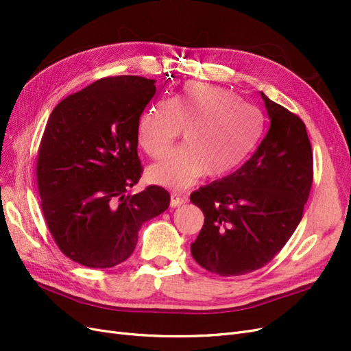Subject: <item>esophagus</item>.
<instances>
[{
	"mask_svg": "<svg viewBox=\"0 0 351 351\" xmlns=\"http://www.w3.org/2000/svg\"><path fill=\"white\" fill-rule=\"evenodd\" d=\"M186 202H187L186 196H182V195H178V193H171V202H169V205H171L173 208H177V206L184 205Z\"/></svg>",
	"mask_w": 351,
	"mask_h": 351,
	"instance_id": "esophagus-1",
	"label": "esophagus"
}]
</instances>
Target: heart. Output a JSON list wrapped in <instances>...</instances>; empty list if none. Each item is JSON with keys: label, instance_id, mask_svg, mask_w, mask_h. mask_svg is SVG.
Returning a JSON list of instances; mask_svg holds the SVG:
<instances>
[{"label": "heart", "instance_id": "1", "mask_svg": "<svg viewBox=\"0 0 351 351\" xmlns=\"http://www.w3.org/2000/svg\"><path fill=\"white\" fill-rule=\"evenodd\" d=\"M184 130L186 145L147 168L149 182L186 189L206 173L226 177L246 161L263 132L262 112L227 89L197 84L146 107L137 119V143L161 158Z\"/></svg>", "mask_w": 351, "mask_h": 351}]
</instances>
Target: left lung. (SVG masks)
I'll return each mask as SVG.
<instances>
[{
	"instance_id": "8db88e82",
	"label": "left lung",
	"mask_w": 351,
	"mask_h": 351,
	"mask_svg": "<svg viewBox=\"0 0 351 351\" xmlns=\"http://www.w3.org/2000/svg\"><path fill=\"white\" fill-rule=\"evenodd\" d=\"M269 129L237 171L190 195L205 215L192 256L209 272L236 277L265 267L303 218L313 155L300 117L261 92Z\"/></svg>"
}]
</instances>
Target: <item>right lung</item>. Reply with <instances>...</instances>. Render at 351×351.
<instances>
[{
	"label": "right lung",
	"mask_w": 351,
	"mask_h": 351,
	"mask_svg": "<svg viewBox=\"0 0 351 351\" xmlns=\"http://www.w3.org/2000/svg\"><path fill=\"white\" fill-rule=\"evenodd\" d=\"M155 92L152 79L105 77L49 115L36 162L40 206L60 250L83 267L124 262L143 222L169 206L159 186L127 193L142 174L137 119Z\"/></svg>",
	"instance_id": "right-lung-1"
}]
</instances>
